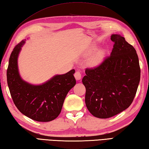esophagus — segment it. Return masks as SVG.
I'll list each match as a JSON object with an SVG mask.
<instances>
[{
	"mask_svg": "<svg viewBox=\"0 0 149 149\" xmlns=\"http://www.w3.org/2000/svg\"><path fill=\"white\" fill-rule=\"evenodd\" d=\"M74 77H75V79H76L77 80L81 79V78H82L81 72H80V71H79V70H77V71H76V72H75V73H74Z\"/></svg>",
	"mask_w": 149,
	"mask_h": 149,
	"instance_id": "obj_1",
	"label": "esophagus"
}]
</instances>
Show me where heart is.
Segmentation results:
<instances>
[{
	"label": "heart",
	"instance_id": "obj_1",
	"mask_svg": "<svg viewBox=\"0 0 149 149\" xmlns=\"http://www.w3.org/2000/svg\"><path fill=\"white\" fill-rule=\"evenodd\" d=\"M103 54L102 52H99L97 53H96L95 55L91 57V59L90 60V63L91 65H97L99 63H100L101 61V59L103 58Z\"/></svg>",
	"mask_w": 149,
	"mask_h": 149
}]
</instances>
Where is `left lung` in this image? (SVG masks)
I'll return each instance as SVG.
<instances>
[{
	"label": "left lung",
	"mask_w": 149,
	"mask_h": 149,
	"mask_svg": "<svg viewBox=\"0 0 149 149\" xmlns=\"http://www.w3.org/2000/svg\"><path fill=\"white\" fill-rule=\"evenodd\" d=\"M111 55L97 66L86 68L82 83L85 103L97 118H108L128 108L140 81L141 69L136 50L120 35H113Z\"/></svg>",
	"instance_id": "8db88e82"
}]
</instances>
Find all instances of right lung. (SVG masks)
<instances>
[{
    "label": "right lung",
    "mask_w": 149,
    "mask_h": 149,
    "mask_svg": "<svg viewBox=\"0 0 149 149\" xmlns=\"http://www.w3.org/2000/svg\"><path fill=\"white\" fill-rule=\"evenodd\" d=\"M24 43L22 40L15 46L9 59L6 75L10 95L18 110L26 116L38 122L52 121L59 116L67 93L76 84L75 70L56 75L42 85L23 81L18 72L17 57Z\"/></svg>",
    "instance_id": "obj_1"
}]
</instances>
